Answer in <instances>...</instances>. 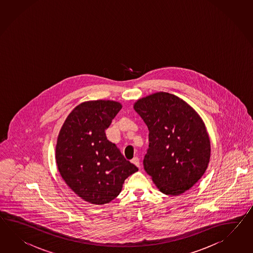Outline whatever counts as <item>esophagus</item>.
<instances>
[{"instance_id": "obj_1", "label": "esophagus", "mask_w": 253, "mask_h": 253, "mask_svg": "<svg viewBox=\"0 0 253 253\" xmlns=\"http://www.w3.org/2000/svg\"><path fill=\"white\" fill-rule=\"evenodd\" d=\"M131 163L133 164V165H135L136 167H141V165H140V160H139V158L138 157H134L132 160H131Z\"/></svg>"}]
</instances>
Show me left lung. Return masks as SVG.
I'll use <instances>...</instances> for the list:
<instances>
[{
	"label": "left lung",
	"mask_w": 253,
	"mask_h": 253,
	"mask_svg": "<svg viewBox=\"0 0 253 253\" xmlns=\"http://www.w3.org/2000/svg\"><path fill=\"white\" fill-rule=\"evenodd\" d=\"M149 129L143 167L157 188L168 196L189 190L210 160V136L202 118L184 99L154 93L133 104Z\"/></svg>",
	"instance_id": "left-lung-1"
}]
</instances>
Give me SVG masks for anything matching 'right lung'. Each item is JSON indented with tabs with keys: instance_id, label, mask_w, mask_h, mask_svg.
I'll use <instances>...</instances> for the list:
<instances>
[{
	"instance_id": "1",
	"label": "right lung",
	"mask_w": 253,
	"mask_h": 253,
	"mask_svg": "<svg viewBox=\"0 0 253 253\" xmlns=\"http://www.w3.org/2000/svg\"><path fill=\"white\" fill-rule=\"evenodd\" d=\"M122 108L114 100L82 102L68 114L57 137L56 162L62 178L93 205L110 203L125 179L138 171L105 134Z\"/></svg>"
}]
</instances>
